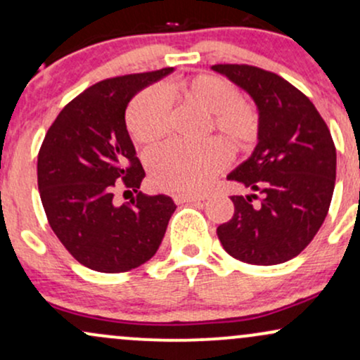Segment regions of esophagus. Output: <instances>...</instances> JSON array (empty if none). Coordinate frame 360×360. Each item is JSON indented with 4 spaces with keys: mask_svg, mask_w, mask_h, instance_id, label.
I'll use <instances>...</instances> for the list:
<instances>
[{
    "mask_svg": "<svg viewBox=\"0 0 360 360\" xmlns=\"http://www.w3.org/2000/svg\"><path fill=\"white\" fill-rule=\"evenodd\" d=\"M174 203H200V201L205 200V196H196V194H174L172 196Z\"/></svg>",
    "mask_w": 360,
    "mask_h": 360,
    "instance_id": "esophagus-1",
    "label": "esophagus"
}]
</instances>
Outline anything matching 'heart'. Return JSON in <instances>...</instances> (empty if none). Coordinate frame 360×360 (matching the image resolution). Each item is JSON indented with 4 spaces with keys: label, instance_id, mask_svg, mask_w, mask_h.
Listing matches in <instances>:
<instances>
[{
    "label": "heart",
    "instance_id": "b5f03b06",
    "mask_svg": "<svg viewBox=\"0 0 360 360\" xmlns=\"http://www.w3.org/2000/svg\"><path fill=\"white\" fill-rule=\"evenodd\" d=\"M166 96H181L212 115L213 127L233 146H245L257 137V113L238 100L237 89L221 77L200 74L191 79L166 82L162 89L143 91L131 101L127 127L139 143L150 146L166 137L171 115ZM226 160L229 152L218 140L201 146L171 142L154 148L147 157L152 183L157 188L186 193L203 191Z\"/></svg>",
    "mask_w": 360,
    "mask_h": 360
}]
</instances>
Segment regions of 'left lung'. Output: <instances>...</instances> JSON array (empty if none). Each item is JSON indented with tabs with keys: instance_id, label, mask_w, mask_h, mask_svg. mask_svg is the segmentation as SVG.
<instances>
[{
	"instance_id": "1",
	"label": "left lung",
	"mask_w": 360,
	"mask_h": 360,
	"mask_svg": "<svg viewBox=\"0 0 360 360\" xmlns=\"http://www.w3.org/2000/svg\"><path fill=\"white\" fill-rule=\"evenodd\" d=\"M212 69L245 91L259 111L257 146L226 176L252 193L230 198L235 213L217 235L242 262H286L313 240L328 213L337 174L332 135L315 105L278 74L245 64Z\"/></svg>"
}]
</instances>
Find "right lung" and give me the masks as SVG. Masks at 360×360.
I'll return each mask as SVG.
<instances>
[{"mask_svg": "<svg viewBox=\"0 0 360 360\" xmlns=\"http://www.w3.org/2000/svg\"><path fill=\"white\" fill-rule=\"evenodd\" d=\"M174 69L105 79L62 108L37 162L39 191L53 233L77 262L98 272H127L154 257L176 205L139 191L146 171L128 135L131 98ZM122 182L138 194L114 203Z\"/></svg>", "mask_w": 360, "mask_h": 360, "instance_id": "1", "label": "right lung"}]
</instances>
